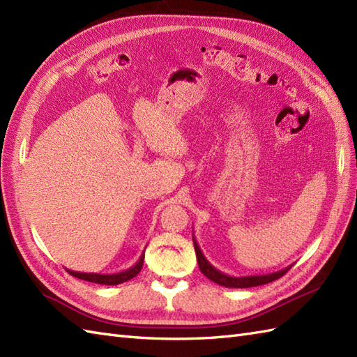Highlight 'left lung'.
<instances>
[{"label": "left lung", "instance_id": "obj_1", "mask_svg": "<svg viewBox=\"0 0 357 357\" xmlns=\"http://www.w3.org/2000/svg\"><path fill=\"white\" fill-rule=\"evenodd\" d=\"M193 243H195V250H196V257H197V264H199L200 271H202L209 280H213L217 283V285H222L226 288H250V287L266 285V283H270L273 280L282 278L283 274H285L292 267V266H289L283 270L274 271L270 274H255V276H229V274L217 270L213 264H209V261L205 258L202 250H200L195 235H193Z\"/></svg>", "mask_w": 357, "mask_h": 357}]
</instances>
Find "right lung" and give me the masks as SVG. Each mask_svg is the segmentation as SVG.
<instances>
[{"instance_id": "right-lung-1", "label": "right lung", "mask_w": 357, "mask_h": 357, "mask_svg": "<svg viewBox=\"0 0 357 357\" xmlns=\"http://www.w3.org/2000/svg\"><path fill=\"white\" fill-rule=\"evenodd\" d=\"M143 261H144V252L142 253V257L139 258L132 267H130L125 271L121 273H114V274H99V273H79V271H72L68 270L66 271L69 274H72L74 278L83 279L87 282H93V283H100V285H119V283H123L126 280H130L132 278H135L137 274L140 273L142 267H143Z\"/></svg>"}]
</instances>
